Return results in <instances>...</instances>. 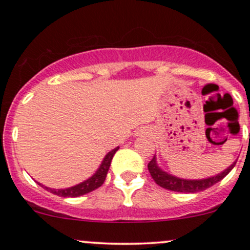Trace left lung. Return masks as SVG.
Segmentation results:
<instances>
[{
	"instance_id": "left-lung-1",
	"label": "left lung",
	"mask_w": 250,
	"mask_h": 250,
	"mask_svg": "<svg viewBox=\"0 0 250 250\" xmlns=\"http://www.w3.org/2000/svg\"><path fill=\"white\" fill-rule=\"evenodd\" d=\"M235 163L236 162H234L230 167H228L225 171L216 175V176H211L203 180H183L179 179V177H175L170 174H167L166 171L161 170V169L157 167L155 156L148 163V170L155 182H156V185H159L160 187L171 191H179V193H197V191L206 190V189L214 186L215 183H217L223 177L227 176L229 171L234 168Z\"/></svg>"
}]
</instances>
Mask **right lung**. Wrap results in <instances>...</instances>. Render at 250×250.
<instances>
[{
    "label": "right lung",
    "mask_w": 250,
    "mask_h": 250,
    "mask_svg": "<svg viewBox=\"0 0 250 250\" xmlns=\"http://www.w3.org/2000/svg\"><path fill=\"white\" fill-rule=\"evenodd\" d=\"M117 149H119V147L113 149V150L109 151V153L105 155V157L103 159L101 166H100V168L97 169L96 173L94 174L90 179L84 181V182L74 186V187L65 188V189H51L48 187H44V188L47 189L48 191H50V193L59 195V196H62V197H77L95 190V189L101 187L103 182H104L105 176H107V173L109 170V167H110V162L111 160H113L114 154L117 151Z\"/></svg>",
    "instance_id": "obj_1"
}]
</instances>
